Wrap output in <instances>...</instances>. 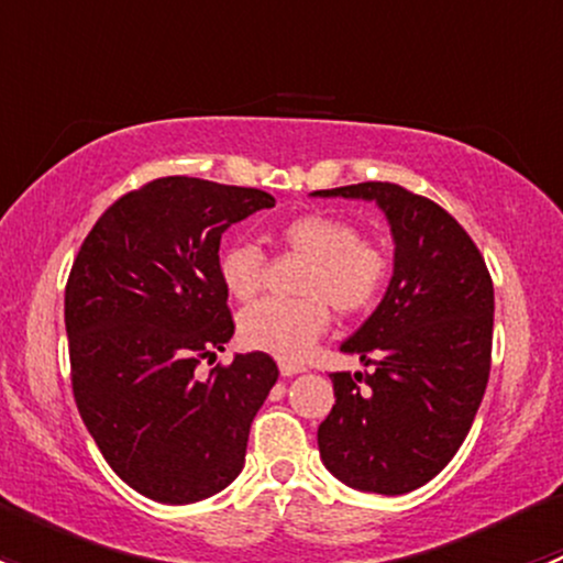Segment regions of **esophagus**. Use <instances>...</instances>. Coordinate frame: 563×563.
<instances>
[{"instance_id": "1", "label": "esophagus", "mask_w": 563, "mask_h": 563, "mask_svg": "<svg viewBox=\"0 0 563 563\" xmlns=\"http://www.w3.org/2000/svg\"><path fill=\"white\" fill-rule=\"evenodd\" d=\"M299 373H305L302 365H291V362H283V365H280V376L283 378H294V376H299Z\"/></svg>"}]
</instances>
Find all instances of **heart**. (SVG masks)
<instances>
[{
	"label": "heart",
	"mask_w": 563,
	"mask_h": 563,
	"mask_svg": "<svg viewBox=\"0 0 563 563\" xmlns=\"http://www.w3.org/2000/svg\"><path fill=\"white\" fill-rule=\"evenodd\" d=\"M283 247L305 255L299 299H264L240 318L242 343L297 362L327 332L329 305L354 316L371 308L389 275V255L376 240L360 236L351 220L327 212L294 218L280 229ZM220 280L231 297L250 302L264 288L266 255L253 242H234L220 253Z\"/></svg>",
	"instance_id": "obj_1"
}]
</instances>
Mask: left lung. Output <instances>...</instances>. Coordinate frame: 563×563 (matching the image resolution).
<instances>
[{
	"mask_svg": "<svg viewBox=\"0 0 563 563\" xmlns=\"http://www.w3.org/2000/svg\"><path fill=\"white\" fill-rule=\"evenodd\" d=\"M310 196L373 201L395 242L387 294L340 345L373 371L332 373L318 452L343 485L402 496L455 457L479 411L490 376V272L463 225L406 187L362 181Z\"/></svg>",
	"mask_w": 563,
	"mask_h": 563,
	"instance_id": "8db88e82",
	"label": "left lung"
}]
</instances>
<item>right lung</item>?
<instances>
[{"instance_id": "obj_1", "label": "right lung", "mask_w": 563, "mask_h": 563, "mask_svg": "<svg viewBox=\"0 0 563 563\" xmlns=\"http://www.w3.org/2000/svg\"><path fill=\"white\" fill-rule=\"evenodd\" d=\"M275 198L166 176L106 209L65 288L73 395L113 471L141 496L192 504L245 465L253 417L277 382L264 351L196 373L234 338L220 236Z\"/></svg>"}]
</instances>
